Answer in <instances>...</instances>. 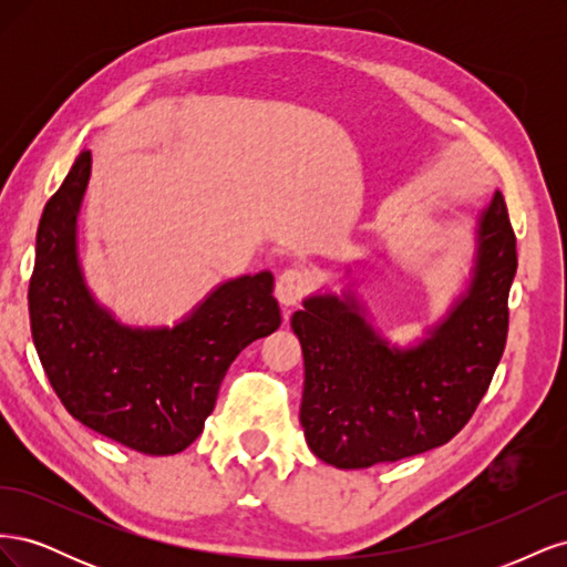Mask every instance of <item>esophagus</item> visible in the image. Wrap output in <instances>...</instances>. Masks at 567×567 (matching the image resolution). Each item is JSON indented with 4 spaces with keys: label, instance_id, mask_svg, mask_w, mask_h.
I'll return each instance as SVG.
<instances>
[{
    "label": "esophagus",
    "instance_id": "1",
    "mask_svg": "<svg viewBox=\"0 0 567 567\" xmlns=\"http://www.w3.org/2000/svg\"><path fill=\"white\" fill-rule=\"evenodd\" d=\"M310 288H312V277L305 269H286L284 274H279L274 293H277V300L281 302V307L290 310V307H296L302 300V296Z\"/></svg>",
    "mask_w": 567,
    "mask_h": 567
}]
</instances>
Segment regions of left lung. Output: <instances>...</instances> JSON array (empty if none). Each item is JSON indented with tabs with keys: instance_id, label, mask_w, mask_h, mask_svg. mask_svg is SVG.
<instances>
[{
	"instance_id": "obj_1",
	"label": "left lung",
	"mask_w": 567,
	"mask_h": 567,
	"mask_svg": "<svg viewBox=\"0 0 567 567\" xmlns=\"http://www.w3.org/2000/svg\"><path fill=\"white\" fill-rule=\"evenodd\" d=\"M516 267V234L504 196L494 192L475 215L468 279L447 312L406 346L375 326L350 265L340 293L307 296L290 329L305 357L300 423L315 456L352 471L450 442L502 359Z\"/></svg>"
}]
</instances>
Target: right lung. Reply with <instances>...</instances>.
Segmentation results:
<instances>
[{
    "label": "right lung",
    "instance_id": "1",
    "mask_svg": "<svg viewBox=\"0 0 567 567\" xmlns=\"http://www.w3.org/2000/svg\"><path fill=\"white\" fill-rule=\"evenodd\" d=\"M92 175L84 148L38 229L28 305L32 340L68 414L125 447L184 452L213 414L227 369L281 326L262 269L217 284L173 326H132L99 302L84 277L78 217Z\"/></svg>",
    "mask_w": 567,
    "mask_h": 567
}]
</instances>
